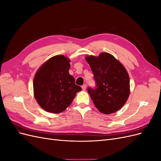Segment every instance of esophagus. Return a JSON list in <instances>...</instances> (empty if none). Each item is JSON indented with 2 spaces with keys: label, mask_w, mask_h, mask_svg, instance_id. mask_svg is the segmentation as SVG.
Returning a JSON list of instances; mask_svg holds the SVG:
<instances>
[{
  "label": "esophagus",
  "mask_w": 161,
  "mask_h": 161,
  "mask_svg": "<svg viewBox=\"0 0 161 161\" xmlns=\"http://www.w3.org/2000/svg\"><path fill=\"white\" fill-rule=\"evenodd\" d=\"M82 90H86V85L85 84V85H82Z\"/></svg>",
  "instance_id": "1"
}]
</instances>
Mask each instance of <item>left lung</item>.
Segmentation results:
<instances>
[{"instance_id":"obj_1","label":"left lung","mask_w":161,"mask_h":161,"mask_svg":"<svg viewBox=\"0 0 161 161\" xmlns=\"http://www.w3.org/2000/svg\"><path fill=\"white\" fill-rule=\"evenodd\" d=\"M95 81L94 88H87L96 108L110 114L122 108L130 95V78L121 63L108 53L98 57H86Z\"/></svg>"}]
</instances>
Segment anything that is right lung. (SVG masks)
<instances>
[{
	"label": "right lung",
	"mask_w": 161,
	"mask_h": 161,
	"mask_svg": "<svg viewBox=\"0 0 161 161\" xmlns=\"http://www.w3.org/2000/svg\"><path fill=\"white\" fill-rule=\"evenodd\" d=\"M70 60L62 55L53 56L43 64L33 79L35 98L48 112L58 114L65 110L81 87L75 84L69 72Z\"/></svg>",
	"instance_id": "1"
}]
</instances>
